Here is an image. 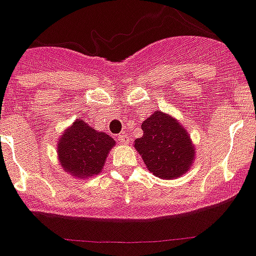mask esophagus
<instances>
[{
    "instance_id": "1",
    "label": "esophagus",
    "mask_w": 256,
    "mask_h": 256,
    "mask_svg": "<svg viewBox=\"0 0 256 256\" xmlns=\"http://www.w3.org/2000/svg\"><path fill=\"white\" fill-rule=\"evenodd\" d=\"M118 142H120L121 144H128V142H130V138H128V134L122 132L118 135Z\"/></svg>"
}]
</instances>
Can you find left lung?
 I'll list each match as a JSON object with an SVG mask.
<instances>
[{"label": "left lung", "instance_id": "obj_1", "mask_svg": "<svg viewBox=\"0 0 256 256\" xmlns=\"http://www.w3.org/2000/svg\"><path fill=\"white\" fill-rule=\"evenodd\" d=\"M135 149L155 176L176 179L186 174L194 160L196 149L187 130L173 116L156 111L142 125Z\"/></svg>", "mask_w": 256, "mask_h": 256}]
</instances>
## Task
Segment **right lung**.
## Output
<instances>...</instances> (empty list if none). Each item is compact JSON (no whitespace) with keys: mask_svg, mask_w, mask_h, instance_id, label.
I'll use <instances>...</instances> for the list:
<instances>
[{"mask_svg":"<svg viewBox=\"0 0 256 256\" xmlns=\"http://www.w3.org/2000/svg\"><path fill=\"white\" fill-rule=\"evenodd\" d=\"M114 145L111 136L77 118L58 140L59 163L64 172L77 178L97 176Z\"/></svg>","mask_w":256,"mask_h":256,"instance_id":"1","label":"right lung"}]
</instances>
